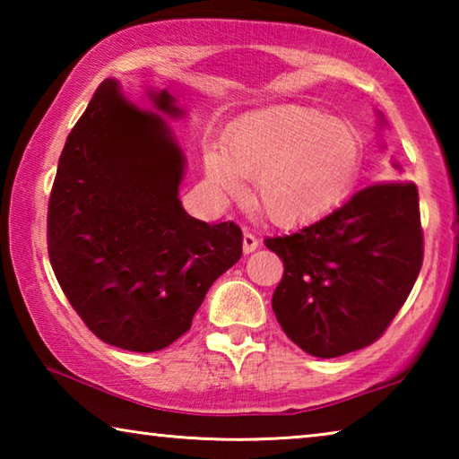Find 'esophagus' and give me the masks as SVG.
<instances>
[{
	"label": "esophagus",
	"mask_w": 459,
	"mask_h": 459,
	"mask_svg": "<svg viewBox=\"0 0 459 459\" xmlns=\"http://www.w3.org/2000/svg\"><path fill=\"white\" fill-rule=\"evenodd\" d=\"M257 247H259V238L251 235V232H245V235H243V251L253 253Z\"/></svg>",
	"instance_id": "esophagus-1"
}]
</instances>
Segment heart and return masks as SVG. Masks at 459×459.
<instances>
[{
	"instance_id": "b5f03b06",
	"label": "heart",
	"mask_w": 459,
	"mask_h": 459,
	"mask_svg": "<svg viewBox=\"0 0 459 459\" xmlns=\"http://www.w3.org/2000/svg\"><path fill=\"white\" fill-rule=\"evenodd\" d=\"M362 166V142L348 121L307 105L251 113L229 131L227 147L204 150V169L222 198L255 178V202L281 227L328 216L344 202Z\"/></svg>"
}]
</instances>
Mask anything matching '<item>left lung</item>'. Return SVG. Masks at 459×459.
<instances>
[{
  "instance_id": "1",
  "label": "left lung",
  "mask_w": 459,
  "mask_h": 459,
  "mask_svg": "<svg viewBox=\"0 0 459 459\" xmlns=\"http://www.w3.org/2000/svg\"><path fill=\"white\" fill-rule=\"evenodd\" d=\"M378 127H386L380 111ZM393 168L403 172L397 161ZM265 245L283 259L271 306L287 338L317 359L360 351L393 322L421 271L417 188L372 184L324 219Z\"/></svg>"
}]
</instances>
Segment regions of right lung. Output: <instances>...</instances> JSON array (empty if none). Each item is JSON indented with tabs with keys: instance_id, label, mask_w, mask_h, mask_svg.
<instances>
[{
	"instance_id": "1",
	"label": "right lung",
	"mask_w": 459,
	"mask_h": 459,
	"mask_svg": "<svg viewBox=\"0 0 459 459\" xmlns=\"http://www.w3.org/2000/svg\"><path fill=\"white\" fill-rule=\"evenodd\" d=\"M150 108L107 79L62 150L48 206V255L62 291L111 346L155 352L190 330L206 291L243 255L235 222L184 211L186 155L168 91Z\"/></svg>"
}]
</instances>
